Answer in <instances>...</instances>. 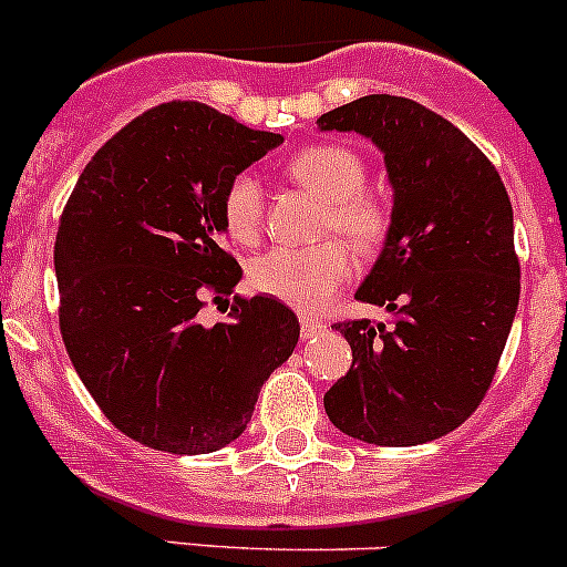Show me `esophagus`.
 <instances>
[{
    "label": "esophagus",
    "instance_id": "obj_1",
    "mask_svg": "<svg viewBox=\"0 0 567 567\" xmlns=\"http://www.w3.org/2000/svg\"><path fill=\"white\" fill-rule=\"evenodd\" d=\"M324 322L322 319H313V317H302L300 319V336L302 341H308V338H317L319 332H324Z\"/></svg>",
    "mask_w": 567,
    "mask_h": 567
}]
</instances>
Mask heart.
<instances>
[{"instance_id": "1", "label": "heart", "mask_w": 567, "mask_h": 567, "mask_svg": "<svg viewBox=\"0 0 567 567\" xmlns=\"http://www.w3.org/2000/svg\"><path fill=\"white\" fill-rule=\"evenodd\" d=\"M286 174L327 202L324 235H343L363 254H373L388 240L393 213L382 196L365 190V163L343 144H311L286 163ZM220 213L237 243H254L265 226V190L250 172L229 179ZM354 250L343 240H324L311 248H278L256 256L248 284L261 295L281 300L297 311H319L352 278Z\"/></svg>"}]
</instances>
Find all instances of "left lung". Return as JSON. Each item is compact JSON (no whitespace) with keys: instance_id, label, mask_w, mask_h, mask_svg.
I'll return each mask as SVG.
<instances>
[{"instance_id":"8db88e82","label":"left lung","mask_w":567,"mask_h":567,"mask_svg":"<svg viewBox=\"0 0 567 567\" xmlns=\"http://www.w3.org/2000/svg\"><path fill=\"white\" fill-rule=\"evenodd\" d=\"M317 125L369 136L393 185V226L354 295L390 322L336 324L352 369L324 393V412L369 445L440 440L481 406L516 317L511 198L492 161L410 97L365 95Z\"/></svg>"}]
</instances>
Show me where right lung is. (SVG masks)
I'll use <instances>...</instances> for the list:
<instances>
[{
	"instance_id": "add662e5",
	"label": "right lung",
	"mask_w": 567,
	"mask_h": 567,
	"mask_svg": "<svg viewBox=\"0 0 567 567\" xmlns=\"http://www.w3.org/2000/svg\"><path fill=\"white\" fill-rule=\"evenodd\" d=\"M281 142L204 103H161L97 150L62 209V341L111 425L153 451L235 442L295 352L300 322L272 297L235 295L229 319L198 322L243 276L224 248L226 185Z\"/></svg>"
}]
</instances>
